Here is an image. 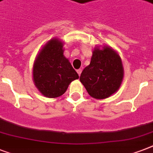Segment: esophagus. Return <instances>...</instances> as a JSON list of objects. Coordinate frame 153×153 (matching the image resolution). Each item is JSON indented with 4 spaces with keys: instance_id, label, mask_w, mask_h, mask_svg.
I'll use <instances>...</instances> for the list:
<instances>
[{
    "instance_id": "1",
    "label": "esophagus",
    "mask_w": 153,
    "mask_h": 153,
    "mask_svg": "<svg viewBox=\"0 0 153 153\" xmlns=\"http://www.w3.org/2000/svg\"><path fill=\"white\" fill-rule=\"evenodd\" d=\"M77 73H78V74H79V76H80V74H81V73H82V69L77 70Z\"/></svg>"
}]
</instances>
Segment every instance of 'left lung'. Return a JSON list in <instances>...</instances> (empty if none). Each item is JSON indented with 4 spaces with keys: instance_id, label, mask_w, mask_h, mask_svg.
Here are the masks:
<instances>
[{
    "instance_id": "left-lung-1",
    "label": "left lung",
    "mask_w": 153,
    "mask_h": 153,
    "mask_svg": "<svg viewBox=\"0 0 153 153\" xmlns=\"http://www.w3.org/2000/svg\"><path fill=\"white\" fill-rule=\"evenodd\" d=\"M123 74L121 58L113 49L95 48L91 63L82 72L80 82L91 97L104 99L118 90Z\"/></svg>"
}]
</instances>
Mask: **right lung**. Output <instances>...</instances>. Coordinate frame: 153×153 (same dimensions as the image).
Segmentation results:
<instances>
[{
	"mask_svg": "<svg viewBox=\"0 0 153 153\" xmlns=\"http://www.w3.org/2000/svg\"><path fill=\"white\" fill-rule=\"evenodd\" d=\"M78 79L79 74L63 55L62 43L58 39L48 42L33 67V80L42 94L48 98L59 97L69 84Z\"/></svg>",
	"mask_w": 153,
	"mask_h": 153,
	"instance_id": "add662e5",
	"label": "right lung"
}]
</instances>
